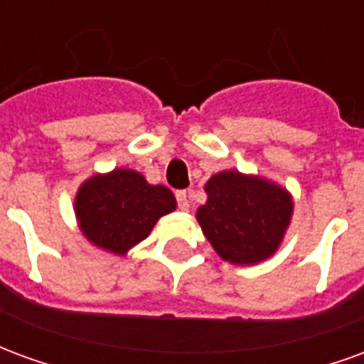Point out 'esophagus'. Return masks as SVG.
Returning a JSON list of instances; mask_svg holds the SVG:
<instances>
[{
  "label": "esophagus",
  "mask_w": 364,
  "mask_h": 364,
  "mask_svg": "<svg viewBox=\"0 0 364 364\" xmlns=\"http://www.w3.org/2000/svg\"><path fill=\"white\" fill-rule=\"evenodd\" d=\"M177 205H179V208L181 210H189L191 208V195L189 191H177Z\"/></svg>",
  "instance_id": "esophagus-1"
}]
</instances>
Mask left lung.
<instances>
[{
  "label": "left lung",
  "instance_id": "1",
  "mask_svg": "<svg viewBox=\"0 0 364 364\" xmlns=\"http://www.w3.org/2000/svg\"><path fill=\"white\" fill-rule=\"evenodd\" d=\"M206 203L197 222L222 259L255 265L281 247L294 213V200L279 183L226 169L205 185Z\"/></svg>",
  "mask_w": 364,
  "mask_h": 364
}]
</instances>
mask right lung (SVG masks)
I'll use <instances>...</instances> for the list:
<instances>
[{
	"mask_svg": "<svg viewBox=\"0 0 364 364\" xmlns=\"http://www.w3.org/2000/svg\"><path fill=\"white\" fill-rule=\"evenodd\" d=\"M175 208L171 191L150 185L142 173L128 167L91 175L74 198L75 220L83 237L120 257L150 236L156 222Z\"/></svg>",
	"mask_w": 364,
	"mask_h": 364,
	"instance_id": "obj_1",
	"label": "right lung"
}]
</instances>
